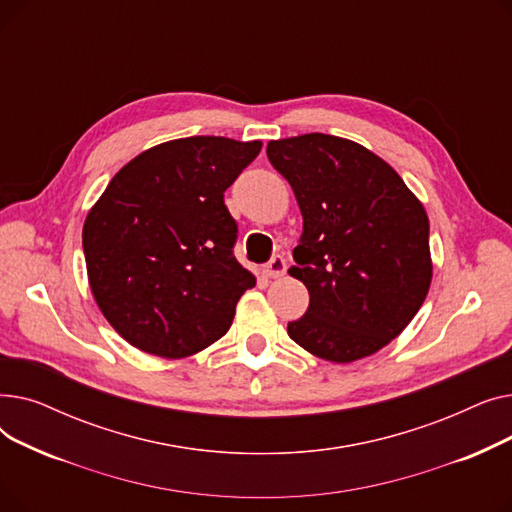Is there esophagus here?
Segmentation results:
<instances>
[{
	"label": "esophagus",
	"mask_w": 512,
	"mask_h": 512,
	"mask_svg": "<svg viewBox=\"0 0 512 512\" xmlns=\"http://www.w3.org/2000/svg\"><path fill=\"white\" fill-rule=\"evenodd\" d=\"M286 270H288V265H286V259L282 255H274L270 261L263 265V274L267 278H280V276L286 274Z\"/></svg>",
	"instance_id": "esophagus-1"
}]
</instances>
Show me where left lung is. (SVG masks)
<instances>
[{
	"label": "left lung",
	"mask_w": 512,
	"mask_h": 512,
	"mask_svg": "<svg viewBox=\"0 0 512 512\" xmlns=\"http://www.w3.org/2000/svg\"><path fill=\"white\" fill-rule=\"evenodd\" d=\"M267 159L303 213L290 276L307 286L309 307L288 336L334 363L378 353L409 326L432 282L423 205L384 159L332 134L270 141Z\"/></svg>",
	"instance_id": "obj_1"
}]
</instances>
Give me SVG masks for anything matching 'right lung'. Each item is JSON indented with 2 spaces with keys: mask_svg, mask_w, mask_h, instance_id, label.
<instances>
[{
  "mask_svg": "<svg viewBox=\"0 0 512 512\" xmlns=\"http://www.w3.org/2000/svg\"><path fill=\"white\" fill-rule=\"evenodd\" d=\"M259 151V141L224 137L157 145L128 161L89 211L93 297L132 346L180 359L232 326L255 278L234 257L238 226L224 193Z\"/></svg>",
  "mask_w": 512,
  "mask_h": 512,
  "instance_id": "obj_1",
  "label": "right lung"
}]
</instances>
